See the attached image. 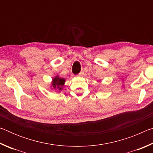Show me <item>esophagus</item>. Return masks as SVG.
<instances>
[{"instance_id":"34e87169","label":"esophagus","mask_w":153,"mask_h":153,"mask_svg":"<svg viewBox=\"0 0 153 153\" xmlns=\"http://www.w3.org/2000/svg\"><path fill=\"white\" fill-rule=\"evenodd\" d=\"M83 74H84V71H81V72H80V73H79V74H78V76H82Z\"/></svg>"}]
</instances>
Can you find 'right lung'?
I'll return each instance as SVG.
<instances>
[{"mask_svg":"<svg viewBox=\"0 0 153 153\" xmlns=\"http://www.w3.org/2000/svg\"><path fill=\"white\" fill-rule=\"evenodd\" d=\"M65 82V79L64 78H61L59 76H56L53 79V82H52V86H53V89L58 90L59 91L63 89V86Z\"/></svg>","mask_w":153,"mask_h":153,"instance_id":"right-lung-1","label":"right lung"}]
</instances>
